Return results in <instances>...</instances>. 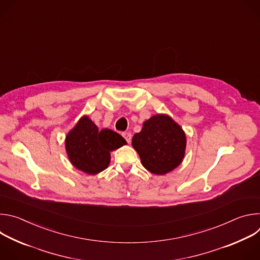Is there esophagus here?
Here are the masks:
<instances>
[{
    "label": "esophagus",
    "instance_id": "34e87169",
    "mask_svg": "<svg viewBox=\"0 0 260 260\" xmlns=\"http://www.w3.org/2000/svg\"><path fill=\"white\" fill-rule=\"evenodd\" d=\"M122 136H123V138L125 139V141H126L127 143L131 142V140H132V134H131V133H123Z\"/></svg>",
    "mask_w": 260,
    "mask_h": 260
}]
</instances>
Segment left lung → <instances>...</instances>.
<instances>
[{
	"label": "left lung",
	"mask_w": 260,
	"mask_h": 260,
	"mask_svg": "<svg viewBox=\"0 0 260 260\" xmlns=\"http://www.w3.org/2000/svg\"><path fill=\"white\" fill-rule=\"evenodd\" d=\"M132 144L146 170L165 175L181 164L186 137L170 116L157 114L144 122L142 131L133 137Z\"/></svg>",
	"instance_id": "left-lung-1"
}]
</instances>
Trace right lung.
Returning <instances> with one entry per match:
<instances>
[{
	"mask_svg": "<svg viewBox=\"0 0 260 260\" xmlns=\"http://www.w3.org/2000/svg\"><path fill=\"white\" fill-rule=\"evenodd\" d=\"M126 144V141L116 132L99 127L88 118L79 120L66 138L68 156L78 170L95 175L108 168L110 151Z\"/></svg>",
	"mask_w": 260,
	"mask_h": 260,
	"instance_id": "right-lung-1",
	"label": "right lung"
}]
</instances>
